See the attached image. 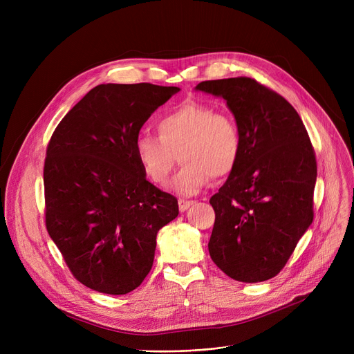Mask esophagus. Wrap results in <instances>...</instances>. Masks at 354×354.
<instances>
[{
    "instance_id": "esophagus-1",
    "label": "esophagus",
    "mask_w": 354,
    "mask_h": 354,
    "mask_svg": "<svg viewBox=\"0 0 354 354\" xmlns=\"http://www.w3.org/2000/svg\"><path fill=\"white\" fill-rule=\"evenodd\" d=\"M178 203H179V211L183 212V211H187L189 207H192L195 202L194 201H187V199H179Z\"/></svg>"
}]
</instances>
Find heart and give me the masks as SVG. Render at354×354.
<instances>
[{
	"instance_id": "obj_1",
	"label": "heart",
	"mask_w": 354,
	"mask_h": 354,
	"mask_svg": "<svg viewBox=\"0 0 354 354\" xmlns=\"http://www.w3.org/2000/svg\"><path fill=\"white\" fill-rule=\"evenodd\" d=\"M156 127L159 136L143 132L135 139V155L155 183L169 178L178 152L183 166L172 188L183 195L199 192L211 176H228L238 165L243 138L236 120L228 113L188 100L165 111Z\"/></svg>"
}]
</instances>
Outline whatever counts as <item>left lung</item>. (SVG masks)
I'll use <instances>...</instances> for the list:
<instances>
[{
    "label": "left lung",
    "instance_id": "1",
    "mask_svg": "<svg viewBox=\"0 0 354 354\" xmlns=\"http://www.w3.org/2000/svg\"><path fill=\"white\" fill-rule=\"evenodd\" d=\"M195 90L224 99L243 138L238 165L209 199V255L236 281L270 280L313 222L317 162L308 133L295 109L254 79L208 80Z\"/></svg>",
    "mask_w": 354,
    "mask_h": 354
}]
</instances>
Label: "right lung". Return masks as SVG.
I'll return each instance as SVG.
<instances>
[{
    "mask_svg": "<svg viewBox=\"0 0 354 354\" xmlns=\"http://www.w3.org/2000/svg\"><path fill=\"white\" fill-rule=\"evenodd\" d=\"M179 87L99 84L55 127L44 162L46 227L73 275L111 295L133 291L153 266L156 235L178 199L146 180L135 139Z\"/></svg>",
    "mask_w": 354,
    "mask_h": 354,
    "instance_id": "right-lung-1",
    "label": "right lung"
}]
</instances>
